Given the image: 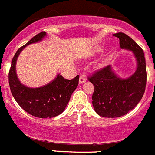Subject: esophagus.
Wrapping results in <instances>:
<instances>
[{
    "label": "esophagus",
    "instance_id": "34e87169",
    "mask_svg": "<svg viewBox=\"0 0 155 155\" xmlns=\"http://www.w3.org/2000/svg\"><path fill=\"white\" fill-rule=\"evenodd\" d=\"M86 81V78L85 77L84 75H81L80 78H79V84H83L84 82Z\"/></svg>",
    "mask_w": 155,
    "mask_h": 155
}]
</instances>
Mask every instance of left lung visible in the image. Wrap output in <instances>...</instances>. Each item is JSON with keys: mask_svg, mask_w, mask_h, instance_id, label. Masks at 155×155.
Returning <instances> with one entry per match:
<instances>
[{"mask_svg": "<svg viewBox=\"0 0 155 155\" xmlns=\"http://www.w3.org/2000/svg\"><path fill=\"white\" fill-rule=\"evenodd\" d=\"M113 35L120 39V46L134 53L137 62L135 73L127 79H121L108 65L95 71L88 80L94 85L92 105L99 116L116 118L124 116L135 108L143 95L147 83L146 61L143 50L124 32Z\"/></svg>", "mask_w": 155, "mask_h": 155, "instance_id": "left-lung-1", "label": "left lung"}]
</instances>
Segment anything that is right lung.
<instances>
[{
  "instance_id": "right-lung-1",
  "label": "right lung",
  "mask_w": 155,
  "mask_h": 155,
  "mask_svg": "<svg viewBox=\"0 0 155 155\" xmlns=\"http://www.w3.org/2000/svg\"><path fill=\"white\" fill-rule=\"evenodd\" d=\"M46 35L42 31L19 48L12 59L8 74L10 89L16 102L25 112L39 118H52L62 113L79 81L78 75L68 80L60 74L48 84L37 88L28 87L19 81L15 70L18 57L25 46L41 41Z\"/></svg>"
}]
</instances>
